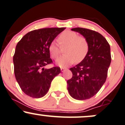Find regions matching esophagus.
I'll return each instance as SVG.
<instances>
[{"instance_id": "34e87169", "label": "esophagus", "mask_w": 125, "mask_h": 125, "mask_svg": "<svg viewBox=\"0 0 125 125\" xmlns=\"http://www.w3.org/2000/svg\"><path fill=\"white\" fill-rule=\"evenodd\" d=\"M67 70V68H65V67L61 68V71L62 72H64V71H65V70Z\"/></svg>"}]
</instances>
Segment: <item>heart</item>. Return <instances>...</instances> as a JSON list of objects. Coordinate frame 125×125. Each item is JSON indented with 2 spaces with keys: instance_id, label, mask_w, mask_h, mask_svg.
Returning a JSON list of instances; mask_svg holds the SVG:
<instances>
[{
  "instance_id": "obj_1",
  "label": "heart",
  "mask_w": 125,
  "mask_h": 125,
  "mask_svg": "<svg viewBox=\"0 0 125 125\" xmlns=\"http://www.w3.org/2000/svg\"><path fill=\"white\" fill-rule=\"evenodd\" d=\"M58 42L61 47L66 46L65 55L56 60V64L61 67H65L73 64L76 60L79 62L85 59L89 51V44L85 37L79 36L76 32L67 31L59 35ZM53 58H57L61 53V48L55 42H52L48 47Z\"/></svg>"
}]
</instances>
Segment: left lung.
<instances>
[{
    "mask_svg": "<svg viewBox=\"0 0 125 125\" xmlns=\"http://www.w3.org/2000/svg\"><path fill=\"white\" fill-rule=\"evenodd\" d=\"M72 30L82 34L89 44L87 56L70 68L73 75L67 81L70 96L82 101L96 95L106 81L111 61L110 46L105 37L97 32L82 28Z\"/></svg>",
    "mask_w": 125,
    "mask_h": 125,
    "instance_id": "1",
    "label": "left lung"
}]
</instances>
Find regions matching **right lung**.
<instances>
[{
  "label": "right lung",
  "mask_w": 125,
  "mask_h": 125,
  "mask_svg": "<svg viewBox=\"0 0 125 125\" xmlns=\"http://www.w3.org/2000/svg\"><path fill=\"white\" fill-rule=\"evenodd\" d=\"M65 28H47L27 33L18 42L13 56L16 80L24 93L33 98L43 97L52 81L61 73L59 67H44L53 64L49 45Z\"/></svg>",
  "instance_id": "obj_1"
}]
</instances>
